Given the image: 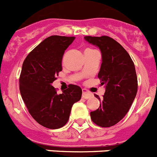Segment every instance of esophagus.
Masks as SVG:
<instances>
[{
	"instance_id": "obj_1",
	"label": "esophagus",
	"mask_w": 157,
	"mask_h": 157,
	"mask_svg": "<svg viewBox=\"0 0 157 157\" xmlns=\"http://www.w3.org/2000/svg\"><path fill=\"white\" fill-rule=\"evenodd\" d=\"M92 96V94L91 92H89L87 89H82V97L85 99H88Z\"/></svg>"
}]
</instances>
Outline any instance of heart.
<instances>
[{"mask_svg":"<svg viewBox=\"0 0 157 157\" xmlns=\"http://www.w3.org/2000/svg\"><path fill=\"white\" fill-rule=\"evenodd\" d=\"M86 51H93V50H91V49H87Z\"/></svg>","mask_w":157,"mask_h":157,"instance_id":"obj_1","label":"heart"}]
</instances>
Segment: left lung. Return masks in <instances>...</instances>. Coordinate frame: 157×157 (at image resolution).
Listing matches in <instances>:
<instances>
[{"label": "left lung", "instance_id": "8db88e82", "mask_svg": "<svg viewBox=\"0 0 157 157\" xmlns=\"http://www.w3.org/2000/svg\"><path fill=\"white\" fill-rule=\"evenodd\" d=\"M86 41L95 45L101 53V65L98 77L105 86L98 109L91 112L93 122L101 128L113 126L125 117L137 91L138 79L132 59L118 42L107 36H84Z\"/></svg>", "mask_w": 157, "mask_h": 157}]
</instances>
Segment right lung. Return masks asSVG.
Returning a JSON list of instances; mask_svg holds the SVG:
<instances>
[{"mask_svg":"<svg viewBox=\"0 0 157 157\" xmlns=\"http://www.w3.org/2000/svg\"><path fill=\"white\" fill-rule=\"evenodd\" d=\"M74 36H51L26 56L19 77V90L33 119L49 129L63 127L70 118L73 105L81 98L79 86L70 84L57 94L52 84L62 71V59Z\"/></svg>","mask_w":157,"mask_h":157,"instance_id":"right-lung-1","label":"right lung"}]
</instances>
